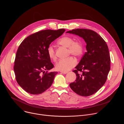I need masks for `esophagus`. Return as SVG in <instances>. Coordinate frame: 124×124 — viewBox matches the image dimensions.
Listing matches in <instances>:
<instances>
[{
  "instance_id": "obj_1",
  "label": "esophagus",
  "mask_w": 124,
  "mask_h": 124,
  "mask_svg": "<svg viewBox=\"0 0 124 124\" xmlns=\"http://www.w3.org/2000/svg\"><path fill=\"white\" fill-rule=\"evenodd\" d=\"M60 72H61V73L63 74H67V73H68L67 72H62V71H60Z\"/></svg>"
}]
</instances>
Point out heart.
Instances as JSON below:
<instances>
[{
	"instance_id": "heart-1",
	"label": "heart",
	"mask_w": 124,
	"mask_h": 124,
	"mask_svg": "<svg viewBox=\"0 0 124 124\" xmlns=\"http://www.w3.org/2000/svg\"><path fill=\"white\" fill-rule=\"evenodd\" d=\"M57 43L62 46L68 47L69 55L72 54L75 56H79L82 54L83 46L80 41H74V39L73 38L65 36L60 39ZM47 52L49 58L53 61H55L57 57L54 46H49L47 48ZM76 64V60L73 57H70L66 59L59 60L57 62L55 68L60 71L67 72L74 67Z\"/></svg>"
}]
</instances>
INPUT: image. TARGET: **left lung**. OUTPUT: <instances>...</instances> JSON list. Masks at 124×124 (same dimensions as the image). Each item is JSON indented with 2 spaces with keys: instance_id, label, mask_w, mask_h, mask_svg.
Here are the masks:
<instances>
[{
  "instance_id": "8db88e82",
  "label": "left lung",
  "mask_w": 124,
  "mask_h": 124,
  "mask_svg": "<svg viewBox=\"0 0 124 124\" xmlns=\"http://www.w3.org/2000/svg\"><path fill=\"white\" fill-rule=\"evenodd\" d=\"M67 33L82 37L86 43V50L73 72L77 76L70 88L81 96L96 93L104 84L110 69V57L108 45L96 32L87 29H75Z\"/></svg>"
}]
</instances>
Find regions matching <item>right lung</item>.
Returning a JSON list of instances; mask_svg holds the SVG:
<instances>
[{"mask_svg": "<svg viewBox=\"0 0 124 124\" xmlns=\"http://www.w3.org/2000/svg\"><path fill=\"white\" fill-rule=\"evenodd\" d=\"M65 31V29L41 30L29 35L20 44L14 70L17 83L26 92L38 95L52 85L58 72H45L54 67L47 49L51 43Z\"/></svg>", "mask_w": 124, "mask_h": 124, "instance_id": "add662e5", "label": "right lung"}]
</instances>
